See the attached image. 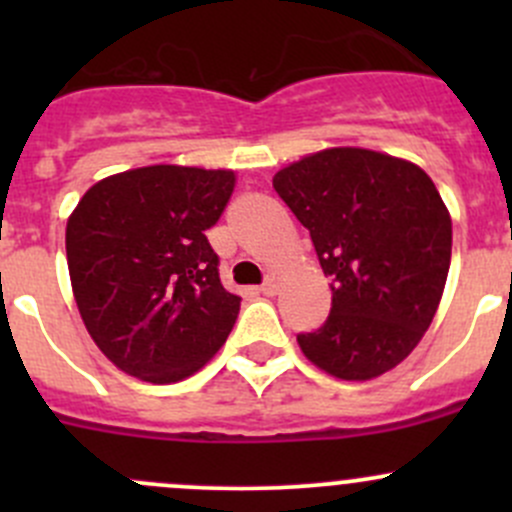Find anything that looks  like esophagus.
I'll return each mask as SVG.
<instances>
[{
    "instance_id": "esophagus-1",
    "label": "esophagus",
    "mask_w": 512,
    "mask_h": 512,
    "mask_svg": "<svg viewBox=\"0 0 512 512\" xmlns=\"http://www.w3.org/2000/svg\"><path fill=\"white\" fill-rule=\"evenodd\" d=\"M280 287H282V277H280V275H275V272H272V275H267V280L262 282L260 292H262V294H267V297H275V294L280 292Z\"/></svg>"
}]
</instances>
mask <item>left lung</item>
Returning <instances> with one entry per match:
<instances>
[{
  "instance_id": "1",
  "label": "left lung",
  "mask_w": 512,
  "mask_h": 512,
  "mask_svg": "<svg viewBox=\"0 0 512 512\" xmlns=\"http://www.w3.org/2000/svg\"><path fill=\"white\" fill-rule=\"evenodd\" d=\"M309 230L332 312L299 334L302 354L342 381L406 359L431 327L451 267V213L426 170L369 148H324L272 178Z\"/></svg>"
}]
</instances>
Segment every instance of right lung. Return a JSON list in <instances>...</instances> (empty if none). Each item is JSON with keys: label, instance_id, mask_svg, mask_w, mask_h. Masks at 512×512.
<instances>
[{"label": "right lung", "instance_id": "add662e5", "mask_svg": "<svg viewBox=\"0 0 512 512\" xmlns=\"http://www.w3.org/2000/svg\"><path fill=\"white\" fill-rule=\"evenodd\" d=\"M232 170L146 165L98 180L66 220L76 307L113 366L151 384L203 369L240 297L218 275L205 230L235 190Z\"/></svg>", "mask_w": 512, "mask_h": 512}]
</instances>
